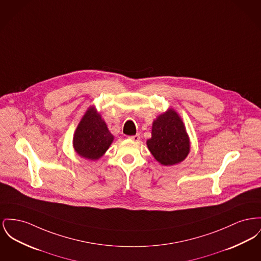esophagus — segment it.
<instances>
[{
	"instance_id": "1",
	"label": "esophagus",
	"mask_w": 261,
	"mask_h": 261,
	"mask_svg": "<svg viewBox=\"0 0 261 261\" xmlns=\"http://www.w3.org/2000/svg\"><path fill=\"white\" fill-rule=\"evenodd\" d=\"M128 138L130 139V140H132V141L138 142L139 140H140V135H139V134H136V135H134V136H130V137H128Z\"/></svg>"
}]
</instances>
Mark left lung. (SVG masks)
Segmentation results:
<instances>
[{
	"label": "left lung",
	"mask_w": 261,
	"mask_h": 261,
	"mask_svg": "<svg viewBox=\"0 0 261 261\" xmlns=\"http://www.w3.org/2000/svg\"><path fill=\"white\" fill-rule=\"evenodd\" d=\"M149 151L163 166H173L187 156L189 137L180 116L172 108L153 120L152 138L147 141Z\"/></svg>",
	"instance_id": "8db88e82"
}]
</instances>
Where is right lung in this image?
<instances>
[{
    "label": "right lung",
    "mask_w": 261,
    "mask_h": 261,
    "mask_svg": "<svg viewBox=\"0 0 261 261\" xmlns=\"http://www.w3.org/2000/svg\"><path fill=\"white\" fill-rule=\"evenodd\" d=\"M113 139L100 114L94 107H91L77 125L73 146L82 158L95 161L108 151Z\"/></svg>",
    "instance_id": "1"
}]
</instances>
